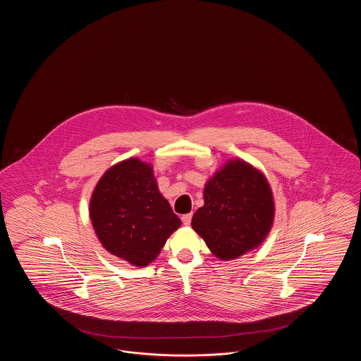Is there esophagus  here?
<instances>
[{"label": "esophagus", "instance_id": "34e87169", "mask_svg": "<svg viewBox=\"0 0 361 361\" xmlns=\"http://www.w3.org/2000/svg\"><path fill=\"white\" fill-rule=\"evenodd\" d=\"M181 221H183V224H185V226H189L190 222H192V212L183 215V216H181Z\"/></svg>", "mask_w": 361, "mask_h": 361}]
</instances>
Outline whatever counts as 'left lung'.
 Here are the masks:
<instances>
[{
  "mask_svg": "<svg viewBox=\"0 0 361 361\" xmlns=\"http://www.w3.org/2000/svg\"><path fill=\"white\" fill-rule=\"evenodd\" d=\"M275 214L267 178L249 164L228 161L208 180L204 206L193 218V230L221 259H233L267 238Z\"/></svg>",
  "mask_w": 361,
  "mask_h": 361,
  "instance_id": "1",
  "label": "left lung"
}]
</instances>
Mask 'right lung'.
Here are the masks:
<instances>
[{"instance_id": "1", "label": "right lung", "mask_w": 361, "mask_h": 361, "mask_svg": "<svg viewBox=\"0 0 361 361\" xmlns=\"http://www.w3.org/2000/svg\"><path fill=\"white\" fill-rule=\"evenodd\" d=\"M90 219L104 247L135 267L155 259L181 224L159 193L152 166L137 158L104 173L92 195Z\"/></svg>"}]
</instances>
